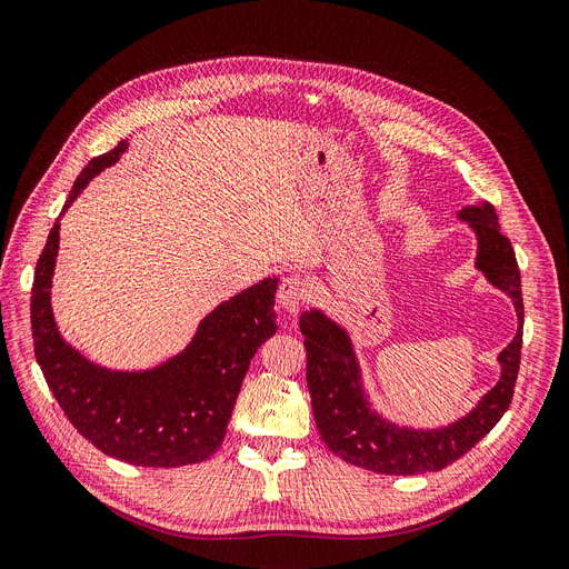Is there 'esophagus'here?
Instances as JSON below:
<instances>
[{"label": "esophagus", "instance_id": "esophagus-1", "mask_svg": "<svg viewBox=\"0 0 569 569\" xmlns=\"http://www.w3.org/2000/svg\"><path fill=\"white\" fill-rule=\"evenodd\" d=\"M307 295H309V286L300 277H286L279 286L277 300L288 316H298L302 305L307 302Z\"/></svg>", "mask_w": 569, "mask_h": 569}]
</instances>
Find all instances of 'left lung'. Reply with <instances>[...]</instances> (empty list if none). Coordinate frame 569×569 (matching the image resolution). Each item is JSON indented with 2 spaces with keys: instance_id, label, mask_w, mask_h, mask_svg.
<instances>
[{
  "instance_id": "left-lung-1",
  "label": "left lung",
  "mask_w": 569,
  "mask_h": 569,
  "mask_svg": "<svg viewBox=\"0 0 569 569\" xmlns=\"http://www.w3.org/2000/svg\"><path fill=\"white\" fill-rule=\"evenodd\" d=\"M458 220L477 237L475 267L513 302L518 330L498 353L500 379L465 416L449 426L411 428L379 413L365 390L353 339L323 309L300 316L307 349V386L313 418L326 447L341 460L379 475L413 477L456 462L483 439L509 409L523 343V295L511 241L500 234L498 213L488 202L465 204Z\"/></svg>"
}]
</instances>
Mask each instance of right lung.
<instances>
[{"label": "right lung", "mask_w": 569, "mask_h": 569, "mask_svg": "<svg viewBox=\"0 0 569 569\" xmlns=\"http://www.w3.org/2000/svg\"><path fill=\"white\" fill-rule=\"evenodd\" d=\"M128 151V139L92 158L62 207ZM60 218L34 269V356L69 423L102 453L141 467L202 462L223 443L241 381L277 332L279 279L269 277L209 311L183 351L151 369H109L88 360L60 335L51 288L60 249Z\"/></svg>", "instance_id": "1"}]
</instances>
